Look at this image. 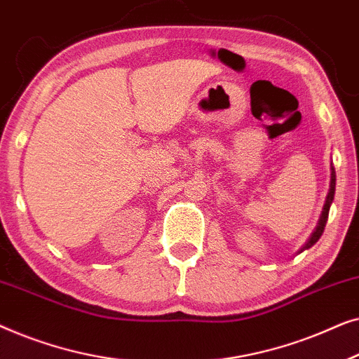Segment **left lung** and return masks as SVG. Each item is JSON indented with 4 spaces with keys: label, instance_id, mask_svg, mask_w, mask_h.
<instances>
[{
    "label": "left lung",
    "instance_id": "1",
    "mask_svg": "<svg viewBox=\"0 0 359 359\" xmlns=\"http://www.w3.org/2000/svg\"><path fill=\"white\" fill-rule=\"evenodd\" d=\"M333 196H335V170L332 168V181H330V191H328V196H327V201H325V205H323V212H322V217L318 220V227L316 229V232L312 233L311 240H309V243L306 245V248L312 247L313 243L317 242L318 238L322 237L323 230H325V225H327V220H328V210H330V204L333 201Z\"/></svg>",
    "mask_w": 359,
    "mask_h": 359
}]
</instances>
